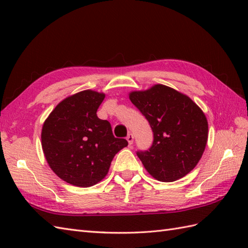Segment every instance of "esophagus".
<instances>
[{"label": "esophagus", "mask_w": 248, "mask_h": 248, "mask_svg": "<svg viewBox=\"0 0 248 248\" xmlns=\"http://www.w3.org/2000/svg\"><path fill=\"white\" fill-rule=\"evenodd\" d=\"M127 140H128L129 145H132V144H133L134 136H133V134H132V133H129V134H128V136H127Z\"/></svg>", "instance_id": "esophagus-1"}]
</instances>
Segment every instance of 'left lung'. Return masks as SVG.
<instances>
[{"mask_svg": "<svg viewBox=\"0 0 248 248\" xmlns=\"http://www.w3.org/2000/svg\"><path fill=\"white\" fill-rule=\"evenodd\" d=\"M131 102L148 120L154 141L136 155L150 175L172 182L194 170L208 140V121L198 105L186 94L165 85L132 92Z\"/></svg>", "mask_w": 248, "mask_h": 248, "instance_id": "left-lung-1", "label": "left lung"}]
</instances>
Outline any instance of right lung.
<instances>
[{
    "instance_id": "obj_1",
    "label": "right lung",
    "mask_w": 248,
    "mask_h": 248,
    "mask_svg": "<svg viewBox=\"0 0 248 248\" xmlns=\"http://www.w3.org/2000/svg\"><path fill=\"white\" fill-rule=\"evenodd\" d=\"M104 93L83 91L62 100L46 119L41 146L51 170L62 180L93 186L107 176L124 139L115 138L108 120L98 118Z\"/></svg>"
}]
</instances>
